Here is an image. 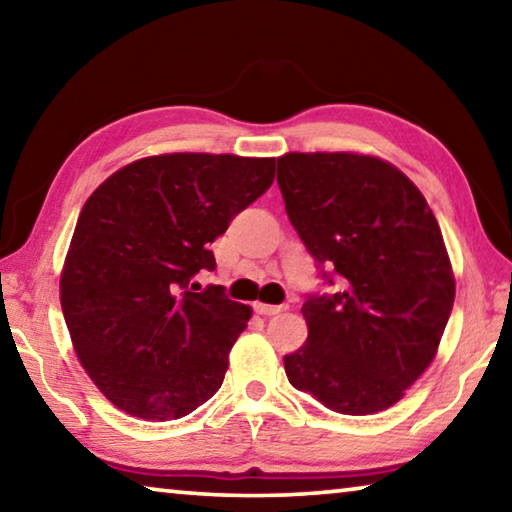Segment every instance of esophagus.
I'll use <instances>...</instances> for the list:
<instances>
[{
    "label": "esophagus",
    "mask_w": 512,
    "mask_h": 512,
    "mask_svg": "<svg viewBox=\"0 0 512 512\" xmlns=\"http://www.w3.org/2000/svg\"><path fill=\"white\" fill-rule=\"evenodd\" d=\"M287 309V305H264V302H255V311L259 316H275Z\"/></svg>",
    "instance_id": "1"
}]
</instances>
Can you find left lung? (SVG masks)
I'll return each mask as SVG.
<instances>
[{"label":"left lung","instance_id":"obj_1","mask_svg":"<svg viewBox=\"0 0 512 512\" xmlns=\"http://www.w3.org/2000/svg\"><path fill=\"white\" fill-rule=\"evenodd\" d=\"M277 185L320 277L341 282L302 305L309 336L284 357L291 386L343 415L384 411L436 357L454 307L436 216L400 169L370 155L287 153Z\"/></svg>","mask_w":512,"mask_h":512}]
</instances>
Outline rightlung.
Returning a JSON list of instances; mask_svg holds the SVG:
<instances>
[{"label":"right lung","instance_id":"add662e5","mask_svg":"<svg viewBox=\"0 0 512 512\" xmlns=\"http://www.w3.org/2000/svg\"><path fill=\"white\" fill-rule=\"evenodd\" d=\"M273 178V158L169 153L126 164L85 201L60 305L81 366L121 411L178 420L221 388L253 309L192 280Z\"/></svg>","mask_w":512,"mask_h":512}]
</instances>
